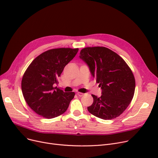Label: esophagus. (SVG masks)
Instances as JSON below:
<instances>
[{"mask_svg":"<svg viewBox=\"0 0 158 158\" xmlns=\"http://www.w3.org/2000/svg\"><path fill=\"white\" fill-rule=\"evenodd\" d=\"M77 95H78V96H79V97H82V96L84 95V94H85L82 93V92H78L77 93Z\"/></svg>","mask_w":158,"mask_h":158,"instance_id":"obj_1","label":"esophagus"}]
</instances>
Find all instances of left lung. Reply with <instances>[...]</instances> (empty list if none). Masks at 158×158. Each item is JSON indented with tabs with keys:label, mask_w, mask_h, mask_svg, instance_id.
Masks as SVG:
<instances>
[{
	"label": "left lung",
	"mask_w": 158,
	"mask_h": 158,
	"mask_svg": "<svg viewBox=\"0 0 158 158\" xmlns=\"http://www.w3.org/2000/svg\"><path fill=\"white\" fill-rule=\"evenodd\" d=\"M79 57L88 64L102 89L101 97L92 95L94 102L88 110L105 120L118 117L134 95L135 81L131 69L118 54L106 47L85 48Z\"/></svg>",
	"instance_id": "left-lung-1"
}]
</instances>
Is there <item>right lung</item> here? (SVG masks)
Instances as JSON below:
<instances>
[{
	"label": "right lung",
	"instance_id": "add662e5",
	"mask_svg": "<svg viewBox=\"0 0 158 158\" xmlns=\"http://www.w3.org/2000/svg\"><path fill=\"white\" fill-rule=\"evenodd\" d=\"M79 48H60L47 50L34 59L25 71L22 92L28 105L37 114L52 119L64 113L75 93L54 87L65 66Z\"/></svg>",
	"mask_w": 158,
	"mask_h": 158
}]
</instances>
